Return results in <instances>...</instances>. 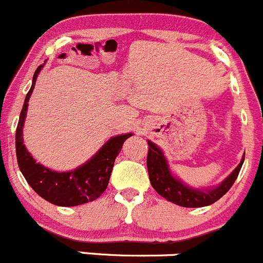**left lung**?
Here are the masks:
<instances>
[{
    "label": "left lung",
    "mask_w": 263,
    "mask_h": 263,
    "mask_svg": "<svg viewBox=\"0 0 263 263\" xmlns=\"http://www.w3.org/2000/svg\"><path fill=\"white\" fill-rule=\"evenodd\" d=\"M147 144H149V150H147L146 165L152 186L159 195L165 198L168 202H172L175 204L181 205V207L199 208L217 202L220 198H222L230 190V187L235 182L236 177H238L239 172H240V168L244 162L243 157L240 164L217 187L208 191L195 190V189L183 185L180 180L173 177L172 173L168 170L167 160L163 157L162 150L157 145L153 144L152 141H147Z\"/></svg>",
    "instance_id": "left-lung-1"
}]
</instances>
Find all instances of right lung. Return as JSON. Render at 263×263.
I'll return each mask as SVG.
<instances>
[{
    "label": "right lung",
    "mask_w": 263,
    "mask_h": 263,
    "mask_svg": "<svg viewBox=\"0 0 263 263\" xmlns=\"http://www.w3.org/2000/svg\"><path fill=\"white\" fill-rule=\"evenodd\" d=\"M41 68L42 65H40L34 72L32 87L25 96L24 105L20 111L15 135L17 164L30 187L47 202L60 207H74L92 202L108 187L114 160L121 153L123 142L131 137L132 134L111 137L92 159L70 172H53L40 163H35L23 144V124L27 116L28 100L34 88L35 78Z\"/></svg>",
    "instance_id": "right-lung-1"
}]
</instances>
